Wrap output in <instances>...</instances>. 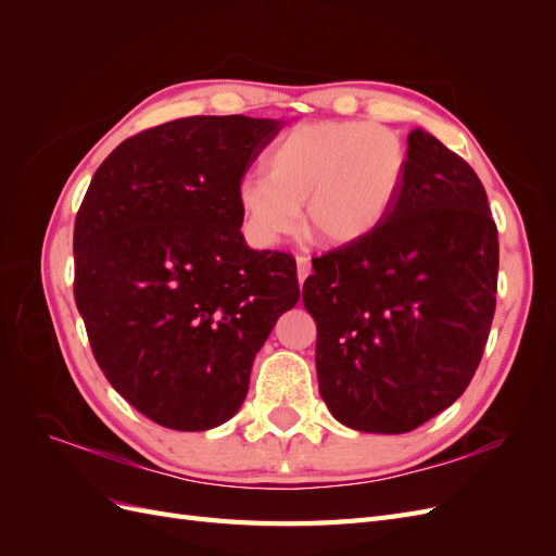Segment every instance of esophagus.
<instances>
[{
	"label": "esophagus",
	"instance_id": "1",
	"mask_svg": "<svg viewBox=\"0 0 556 556\" xmlns=\"http://www.w3.org/2000/svg\"><path fill=\"white\" fill-rule=\"evenodd\" d=\"M313 274V264L308 257H296V278L299 282H304Z\"/></svg>",
	"mask_w": 556,
	"mask_h": 556
}]
</instances>
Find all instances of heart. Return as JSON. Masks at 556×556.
I'll return each mask as SVG.
<instances>
[{
	"label": "heart",
	"mask_w": 556,
	"mask_h": 556,
	"mask_svg": "<svg viewBox=\"0 0 556 556\" xmlns=\"http://www.w3.org/2000/svg\"><path fill=\"white\" fill-rule=\"evenodd\" d=\"M245 176L237 201L250 237L271 245L294 231L304 204L308 237L325 248L371 239L392 215L408 174V146L392 127L313 121L292 127Z\"/></svg>",
	"instance_id": "obj_1"
}]
</instances>
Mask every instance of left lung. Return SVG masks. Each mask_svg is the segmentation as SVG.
<instances>
[{"label": "left lung", "instance_id": "1", "mask_svg": "<svg viewBox=\"0 0 556 556\" xmlns=\"http://www.w3.org/2000/svg\"><path fill=\"white\" fill-rule=\"evenodd\" d=\"M313 271L319 396L341 425L406 433L464 394L494 319L498 231L480 178L433 134H408L387 223Z\"/></svg>", "mask_w": 556, "mask_h": 556}]
</instances>
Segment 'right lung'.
<instances>
[{
  "label": "right lung",
  "instance_id": "1",
  "mask_svg": "<svg viewBox=\"0 0 556 556\" xmlns=\"http://www.w3.org/2000/svg\"><path fill=\"white\" fill-rule=\"evenodd\" d=\"M285 123L192 115L117 146L74 225V296L113 390L176 431L225 425L276 319L288 252L248 248L239 182Z\"/></svg>",
  "mask_w": 556,
  "mask_h": 556
}]
</instances>
